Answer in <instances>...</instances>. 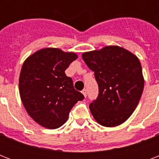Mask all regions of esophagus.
Here are the masks:
<instances>
[{"label": "esophagus", "mask_w": 159, "mask_h": 159, "mask_svg": "<svg viewBox=\"0 0 159 159\" xmlns=\"http://www.w3.org/2000/svg\"><path fill=\"white\" fill-rule=\"evenodd\" d=\"M82 94H83V95H84V97H87V90H86V89H83V90H82Z\"/></svg>", "instance_id": "1"}]
</instances>
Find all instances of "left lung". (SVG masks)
I'll list each match as a JSON object with an SVG mask.
<instances>
[{
	"label": "left lung",
	"instance_id": "8db88e82",
	"mask_svg": "<svg viewBox=\"0 0 159 159\" xmlns=\"http://www.w3.org/2000/svg\"><path fill=\"white\" fill-rule=\"evenodd\" d=\"M82 58L94 72L99 88L97 99L89 105L95 120L106 127L124 123L143 93L144 81L139 58L118 46L84 53Z\"/></svg>",
	"mask_w": 159,
	"mask_h": 159
}]
</instances>
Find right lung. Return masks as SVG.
<instances>
[{
	"instance_id": "1",
	"label": "right lung",
	"mask_w": 159,
	"mask_h": 159,
	"mask_svg": "<svg viewBox=\"0 0 159 159\" xmlns=\"http://www.w3.org/2000/svg\"><path fill=\"white\" fill-rule=\"evenodd\" d=\"M77 57L73 53L48 48L37 51L24 62L19 80L21 101L31 118L43 127H60L73 106L84 99L65 74Z\"/></svg>"
}]
</instances>
